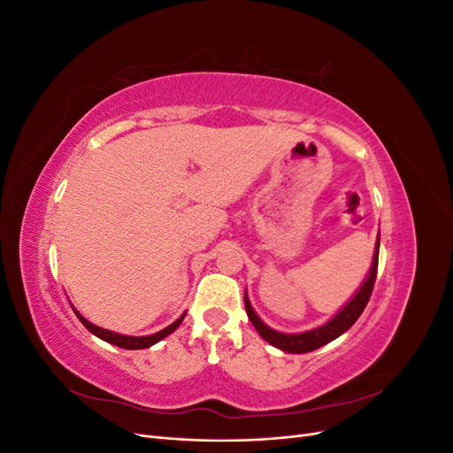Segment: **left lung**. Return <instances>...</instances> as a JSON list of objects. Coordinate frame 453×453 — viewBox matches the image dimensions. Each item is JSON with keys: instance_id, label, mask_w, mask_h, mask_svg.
<instances>
[{"instance_id": "1", "label": "left lung", "mask_w": 453, "mask_h": 453, "mask_svg": "<svg viewBox=\"0 0 453 453\" xmlns=\"http://www.w3.org/2000/svg\"><path fill=\"white\" fill-rule=\"evenodd\" d=\"M378 255H380V232H378L376 248H374V255H372V266H370L366 278L361 283L357 293H355L348 300V303L321 326H315V328H311V331H304V333H280V331H276V328L268 326L263 319L258 318L257 311L253 310V306L250 303L248 289H245L243 303H245V311H248V318L251 319L260 338H265L268 344H272L273 348H278L285 353H308L313 349H319L321 346L328 344V342L336 340L340 334H344L348 328L359 319V315L363 313L365 306L368 304L370 295H372V287H374L376 272H378Z\"/></svg>"}]
</instances>
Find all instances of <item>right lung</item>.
I'll list each match as a JSON object with an SVG mask.
<instances>
[{
  "label": "right lung",
  "instance_id": "obj_1",
  "mask_svg": "<svg viewBox=\"0 0 453 453\" xmlns=\"http://www.w3.org/2000/svg\"><path fill=\"white\" fill-rule=\"evenodd\" d=\"M72 308H73V306H72ZM73 311H75V315L79 318V321L83 323L94 336H98L100 340L109 342V344L119 346V348H122V349H145V348L155 346L157 342H160L162 338H166L168 334H172V333L175 331V328L181 325V321L185 319V315H187V311H185L183 315H180V319H175L172 325H168L166 328H162V331H158V333H155V334H149V336H127V334H119V333H113V331H107V328H102V326H98V325L90 323V321L85 319L83 315H81L75 308H73Z\"/></svg>",
  "mask_w": 453,
  "mask_h": 453
}]
</instances>
